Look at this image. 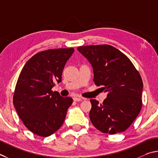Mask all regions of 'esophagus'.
<instances>
[{
	"instance_id": "esophagus-1",
	"label": "esophagus",
	"mask_w": 158,
	"mask_h": 158,
	"mask_svg": "<svg viewBox=\"0 0 158 158\" xmlns=\"http://www.w3.org/2000/svg\"><path fill=\"white\" fill-rule=\"evenodd\" d=\"M73 99V101H82L83 98H81V97H78V96H74Z\"/></svg>"
}]
</instances>
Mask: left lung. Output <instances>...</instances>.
<instances>
[{
	"mask_svg": "<svg viewBox=\"0 0 158 158\" xmlns=\"http://www.w3.org/2000/svg\"><path fill=\"white\" fill-rule=\"evenodd\" d=\"M81 53L92 64L94 81L107 96L103 103L91 99L89 118L104 133L125 131L142 108L143 82L129 58L110 45L80 46Z\"/></svg>",
	"mask_w": 158,
	"mask_h": 158,
	"instance_id": "obj_1",
	"label": "left lung"
}]
</instances>
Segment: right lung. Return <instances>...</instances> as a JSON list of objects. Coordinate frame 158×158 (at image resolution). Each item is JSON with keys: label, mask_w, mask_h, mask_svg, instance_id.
I'll return each instance as SVG.
<instances>
[{"label": "right lung", "mask_w": 158, "mask_h": 158, "mask_svg": "<svg viewBox=\"0 0 158 158\" xmlns=\"http://www.w3.org/2000/svg\"><path fill=\"white\" fill-rule=\"evenodd\" d=\"M73 48L50 49L35 54L22 69L13 103L26 128L35 135L48 137L62 126L71 97L51 89L62 81V73Z\"/></svg>", "instance_id": "obj_1"}]
</instances>
